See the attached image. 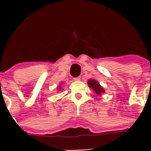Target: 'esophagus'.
Instances as JSON below:
<instances>
[{"mask_svg": "<svg viewBox=\"0 0 151 151\" xmlns=\"http://www.w3.org/2000/svg\"><path fill=\"white\" fill-rule=\"evenodd\" d=\"M80 77H77V78H73V80H74V81H76V82H78V81H80Z\"/></svg>", "mask_w": 151, "mask_h": 151, "instance_id": "1", "label": "esophagus"}]
</instances>
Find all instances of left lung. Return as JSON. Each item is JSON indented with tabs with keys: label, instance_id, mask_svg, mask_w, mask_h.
<instances>
[{
	"label": "left lung",
	"instance_id": "1",
	"mask_svg": "<svg viewBox=\"0 0 151 151\" xmlns=\"http://www.w3.org/2000/svg\"><path fill=\"white\" fill-rule=\"evenodd\" d=\"M88 87L91 88L92 90L94 91V93H95L97 95L101 96V94L105 93L104 88L100 85V83L97 82V80L94 79V78L88 79Z\"/></svg>",
	"mask_w": 151,
	"mask_h": 151
}]
</instances>
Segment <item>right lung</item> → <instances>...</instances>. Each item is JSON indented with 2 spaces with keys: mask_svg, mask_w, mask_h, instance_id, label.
I'll use <instances>...</instances> for the list:
<instances>
[{
  "mask_svg": "<svg viewBox=\"0 0 151 151\" xmlns=\"http://www.w3.org/2000/svg\"><path fill=\"white\" fill-rule=\"evenodd\" d=\"M61 89H63L62 88V86H61V85H60L59 86H57V91H60Z\"/></svg>",
  "mask_w": 151,
  "mask_h": 151,
  "instance_id": "add662e5",
  "label": "right lung"
}]
</instances>
